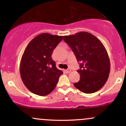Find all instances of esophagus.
I'll return each instance as SVG.
<instances>
[{
	"label": "esophagus",
	"instance_id": "34e87169",
	"mask_svg": "<svg viewBox=\"0 0 126 126\" xmlns=\"http://www.w3.org/2000/svg\"><path fill=\"white\" fill-rule=\"evenodd\" d=\"M64 72H66V73H69L70 72H71V70H70V69H66V70H65Z\"/></svg>",
	"mask_w": 126,
	"mask_h": 126
}]
</instances>
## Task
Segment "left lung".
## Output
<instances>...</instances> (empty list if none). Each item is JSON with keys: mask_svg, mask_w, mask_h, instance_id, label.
Returning <instances> with one entry per match:
<instances>
[{"mask_svg": "<svg viewBox=\"0 0 126 126\" xmlns=\"http://www.w3.org/2000/svg\"><path fill=\"white\" fill-rule=\"evenodd\" d=\"M78 62H81L80 80L74 86L85 94L94 93L102 88L110 72V61L104 46L98 38L87 32L63 36Z\"/></svg>", "mask_w": 126, "mask_h": 126, "instance_id": "1", "label": "left lung"}]
</instances>
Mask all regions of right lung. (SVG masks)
<instances>
[{
    "instance_id": "add662e5",
    "label": "right lung",
    "mask_w": 126,
    "mask_h": 126,
    "mask_svg": "<svg viewBox=\"0 0 126 126\" xmlns=\"http://www.w3.org/2000/svg\"><path fill=\"white\" fill-rule=\"evenodd\" d=\"M62 39L63 36L42 33L26 47L20 62V75L25 86L34 94L46 96L51 93L63 74L51 57Z\"/></svg>"
}]
</instances>
